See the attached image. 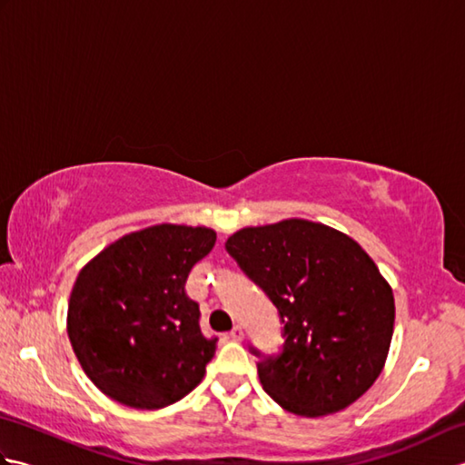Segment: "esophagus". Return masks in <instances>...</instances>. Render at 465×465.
Segmentation results:
<instances>
[{
  "instance_id": "esophagus-1",
  "label": "esophagus",
  "mask_w": 465,
  "mask_h": 465,
  "mask_svg": "<svg viewBox=\"0 0 465 465\" xmlns=\"http://www.w3.org/2000/svg\"><path fill=\"white\" fill-rule=\"evenodd\" d=\"M230 340H232V341H242V340H243L242 325H233V330L230 331Z\"/></svg>"
}]
</instances>
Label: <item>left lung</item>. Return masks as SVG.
<instances>
[{
	"label": "left lung",
	"instance_id": "left-lung-1",
	"mask_svg": "<svg viewBox=\"0 0 465 465\" xmlns=\"http://www.w3.org/2000/svg\"><path fill=\"white\" fill-rule=\"evenodd\" d=\"M225 250L283 323L280 353L250 348L273 401L318 418L363 396L388 358L396 305L361 245L323 223L283 220L243 227Z\"/></svg>",
	"mask_w": 465,
	"mask_h": 465
}]
</instances>
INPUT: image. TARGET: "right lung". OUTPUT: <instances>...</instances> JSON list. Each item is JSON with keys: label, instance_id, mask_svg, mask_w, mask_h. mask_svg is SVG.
Returning <instances> with one entry per match:
<instances>
[{"label": "right lung", "instance_id": "1", "mask_svg": "<svg viewBox=\"0 0 465 465\" xmlns=\"http://www.w3.org/2000/svg\"><path fill=\"white\" fill-rule=\"evenodd\" d=\"M213 245L210 227L152 225L107 245L77 275L67 335L107 398L160 410L203 380L217 338L203 335L185 282Z\"/></svg>", "mask_w": 465, "mask_h": 465}]
</instances>
